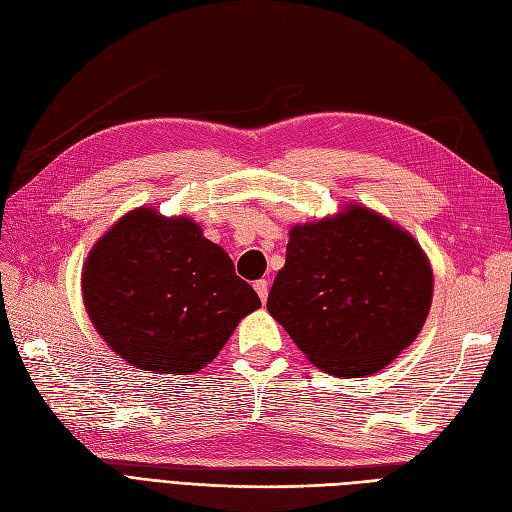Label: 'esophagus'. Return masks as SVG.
I'll list each match as a JSON object with an SVG mask.
<instances>
[{"label": "esophagus", "mask_w": 512, "mask_h": 512, "mask_svg": "<svg viewBox=\"0 0 512 512\" xmlns=\"http://www.w3.org/2000/svg\"><path fill=\"white\" fill-rule=\"evenodd\" d=\"M254 290L258 292L260 301L265 303V301H267V294H269V282H267V280H258V282H254Z\"/></svg>", "instance_id": "esophagus-1"}]
</instances>
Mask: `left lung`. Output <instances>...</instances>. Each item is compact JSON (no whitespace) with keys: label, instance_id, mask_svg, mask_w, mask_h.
Masks as SVG:
<instances>
[{"label":"left lung","instance_id":"left-lung-1","mask_svg":"<svg viewBox=\"0 0 512 512\" xmlns=\"http://www.w3.org/2000/svg\"><path fill=\"white\" fill-rule=\"evenodd\" d=\"M429 258L380 213L346 205L290 228L286 265L267 309L292 342L337 378L371 376L397 359L427 320Z\"/></svg>","mask_w":512,"mask_h":512}]
</instances>
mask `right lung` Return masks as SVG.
<instances>
[{"mask_svg":"<svg viewBox=\"0 0 512 512\" xmlns=\"http://www.w3.org/2000/svg\"><path fill=\"white\" fill-rule=\"evenodd\" d=\"M83 303L123 361L175 376L209 365L239 320L260 307L254 288L203 228L151 207L126 213L91 247Z\"/></svg>","mask_w":512,"mask_h":512,"instance_id":"add662e5","label":"right lung"}]
</instances>
